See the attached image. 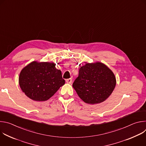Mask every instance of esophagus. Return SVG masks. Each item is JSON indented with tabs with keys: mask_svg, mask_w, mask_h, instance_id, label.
Here are the masks:
<instances>
[{
	"mask_svg": "<svg viewBox=\"0 0 146 146\" xmlns=\"http://www.w3.org/2000/svg\"><path fill=\"white\" fill-rule=\"evenodd\" d=\"M66 82L68 84H71L72 82V78H68L67 80H66Z\"/></svg>",
	"mask_w": 146,
	"mask_h": 146,
	"instance_id": "1",
	"label": "esophagus"
}]
</instances>
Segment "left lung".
Returning <instances> with one entry per match:
<instances>
[{
  "instance_id": "left-lung-1",
  "label": "left lung",
  "mask_w": 146,
  "mask_h": 146,
  "mask_svg": "<svg viewBox=\"0 0 146 146\" xmlns=\"http://www.w3.org/2000/svg\"><path fill=\"white\" fill-rule=\"evenodd\" d=\"M116 85L114 74L100 62L87 63L80 66L78 77L73 87L85 103L91 105L105 101Z\"/></svg>"
}]
</instances>
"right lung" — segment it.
I'll return each instance as SVG.
<instances>
[{"instance_id": "1", "label": "right lung", "mask_w": 146, "mask_h": 146, "mask_svg": "<svg viewBox=\"0 0 146 146\" xmlns=\"http://www.w3.org/2000/svg\"><path fill=\"white\" fill-rule=\"evenodd\" d=\"M65 83L54 62L33 61L24 67L19 76L23 92L35 101H46Z\"/></svg>"}]
</instances>
